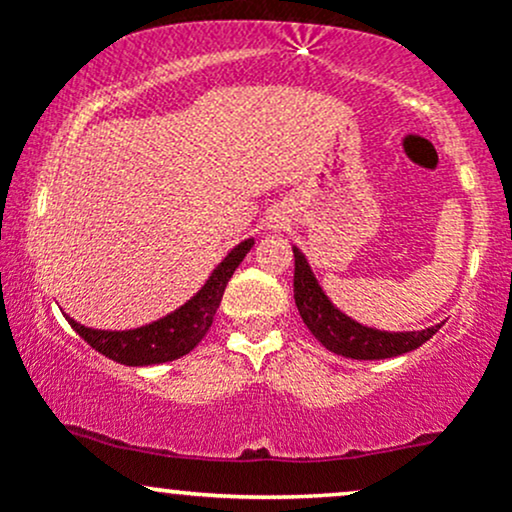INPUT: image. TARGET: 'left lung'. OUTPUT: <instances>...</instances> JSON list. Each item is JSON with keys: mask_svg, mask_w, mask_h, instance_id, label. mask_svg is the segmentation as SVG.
Returning <instances> with one entry per match:
<instances>
[{"mask_svg": "<svg viewBox=\"0 0 512 512\" xmlns=\"http://www.w3.org/2000/svg\"><path fill=\"white\" fill-rule=\"evenodd\" d=\"M296 257V272H293V298L301 313L303 322L313 337L332 354L344 358H356V361H378V358H392L407 351L419 349L421 344L436 334L440 325L426 327L421 332H383L373 327L361 325V322L346 317L337 310L325 296V291L317 284L313 269L298 248H293Z\"/></svg>", "mask_w": 512, "mask_h": 512, "instance_id": "obj_1", "label": "left lung"}]
</instances>
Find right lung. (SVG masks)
<instances>
[{"mask_svg":"<svg viewBox=\"0 0 512 512\" xmlns=\"http://www.w3.org/2000/svg\"><path fill=\"white\" fill-rule=\"evenodd\" d=\"M252 245H255L252 238L236 245L223 257L219 267L211 272L207 284L197 291V296H192L175 313L161 317V320L151 322V325L125 332H108L91 330V327L79 325L72 317H67L69 325L98 354L113 358L122 366H154V363L175 361V358L190 354L202 342L204 334L209 332L228 279L236 272V267L243 262V257L248 255Z\"/></svg>","mask_w":512,"mask_h":512,"instance_id":"right-lung-1","label":"right lung"}]
</instances>
